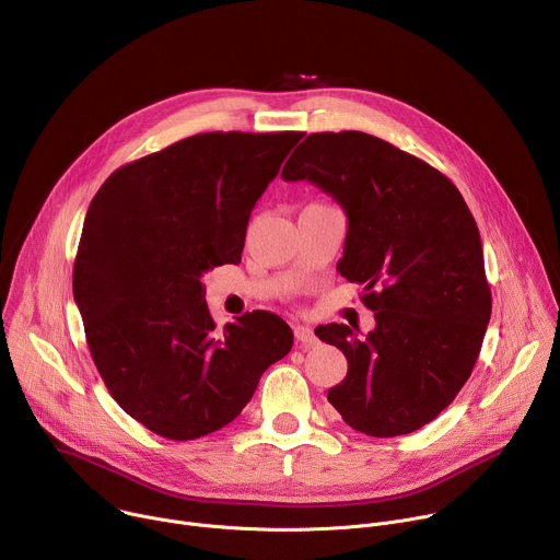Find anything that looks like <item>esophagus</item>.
Masks as SVG:
<instances>
[{"mask_svg": "<svg viewBox=\"0 0 560 560\" xmlns=\"http://www.w3.org/2000/svg\"><path fill=\"white\" fill-rule=\"evenodd\" d=\"M294 339H296V343L299 346H305V348H310V346H314L316 343V335H314V330L310 328V326H294Z\"/></svg>", "mask_w": 560, "mask_h": 560, "instance_id": "esophagus-1", "label": "esophagus"}]
</instances>
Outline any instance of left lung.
I'll use <instances>...</instances> for the list:
<instances>
[{"label": "left lung", "mask_w": 560, "mask_h": 560, "mask_svg": "<svg viewBox=\"0 0 560 560\" xmlns=\"http://www.w3.org/2000/svg\"><path fill=\"white\" fill-rule=\"evenodd\" d=\"M281 177L312 182L348 214L339 272L363 285L376 328L314 335L348 359L328 401L368 436L410 434L458 394L492 314L483 246L458 188L415 154L359 130L314 132Z\"/></svg>", "instance_id": "1"}]
</instances>
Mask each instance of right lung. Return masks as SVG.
<instances>
[{"instance_id":"obj_1","label":"right lung","mask_w":560,"mask_h":560,"mask_svg":"<svg viewBox=\"0 0 560 560\" xmlns=\"http://www.w3.org/2000/svg\"><path fill=\"white\" fill-rule=\"evenodd\" d=\"M303 132H203L115 171L86 212L72 268L93 361L150 432L192 441L242 415L292 348L281 316L217 330L201 283L242 261L250 212Z\"/></svg>"}]
</instances>
